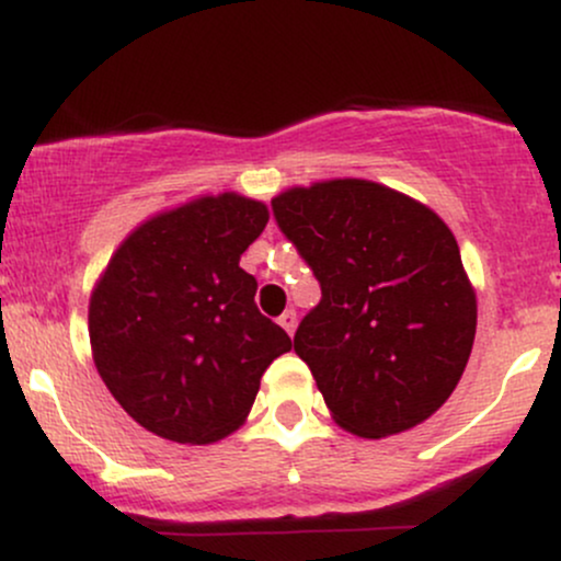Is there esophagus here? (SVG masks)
I'll return each mask as SVG.
<instances>
[{"label": "esophagus", "mask_w": 561, "mask_h": 561, "mask_svg": "<svg viewBox=\"0 0 561 561\" xmlns=\"http://www.w3.org/2000/svg\"><path fill=\"white\" fill-rule=\"evenodd\" d=\"M279 324H282V330H285L289 337H293L295 327H298V313H295L293 308H287V311L279 317Z\"/></svg>", "instance_id": "34e87169"}]
</instances>
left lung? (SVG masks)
Here are the masks:
<instances>
[{
  "instance_id": "obj_1",
  "label": "left lung",
  "mask_w": 561,
  "mask_h": 561,
  "mask_svg": "<svg viewBox=\"0 0 561 561\" xmlns=\"http://www.w3.org/2000/svg\"><path fill=\"white\" fill-rule=\"evenodd\" d=\"M272 208L321 285L295 353L332 420L353 435L388 437L433 416L465 375L478 327L443 218L366 179L293 186Z\"/></svg>"
}]
</instances>
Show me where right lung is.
Listing matches in <instances>:
<instances>
[{
	"label": "right lung",
	"mask_w": 561,
	"mask_h": 561,
	"mask_svg": "<svg viewBox=\"0 0 561 561\" xmlns=\"http://www.w3.org/2000/svg\"><path fill=\"white\" fill-rule=\"evenodd\" d=\"M266 224L259 199L197 197L134 229L96 282V371L150 433L192 446L234 433L263 371L293 347L255 306V276L240 268Z\"/></svg>",
	"instance_id": "add662e5"
}]
</instances>
